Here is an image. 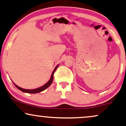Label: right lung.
<instances>
[{
	"label": "right lung",
	"mask_w": 126,
	"mask_h": 126,
	"mask_svg": "<svg viewBox=\"0 0 126 126\" xmlns=\"http://www.w3.org/2000/svg\"><path fill=\"white\" fill-rule=\"evenodd\" d=\"M59 66V64L58 65H57L56 67L55 68V69L53 70V72H52V73L50 79L48 81H47V83L45 84V85H42V87H39V88H38L33 89V90H27V89H24V88H21V87H18V86H17L16 84H14V82H13V84H14V85H15L16 87L18 89V90L21 91L23 92H25V93L36 94V93H38V92H42V91H44L45 90H46V89H47V88H48L49 86L50 85V84L52 83V81H53V74H54V73H55V71H56V68L58 67Z\"/></svg>",
	"instance_id": "right-lung-1"
}]
</instances>
